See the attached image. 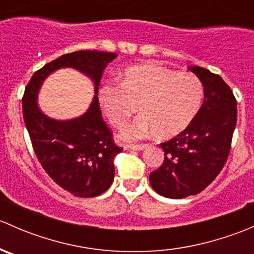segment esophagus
<instances>
[{
    "mask_svg": "<svg viewBox=\"0 0 254 254\" xmlns=\"http://www.w3.org/2000/svg\"><path fill=\"white\" fill-rule=\"evenodd\" d=\"M145 143H130L127 147L131 148V150H136V151H140V150H143L145 148Z\"/></svg>",
    "mask_w": 254,
    "mask_h": 254,
    "instance_id": "esophagus-1",
    "label": "esophagus"
}]
</instances>
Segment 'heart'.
Returning a JSON list of instances; mask_svg holds the SVG:
<instances>
[{"mask_svg": "<svg viewBox=\"0 0 254 254\" xmlns=\"http://www.w3.org/2000/svg\"><path fill=\"white\" fill-rule=\"evenodd\" d=\"M203 97L204 86L195 73L155 64L129 67L122 83L106 82L99 89V103L113 127H124L139 106L142 115L123 132L127 140L153 131L163 137L179 134L198 114Z\"/></svg>", "mask_w": 254, "mask_h": 254, "instance_id": "obj_1", "label": "heart"}]
</instances>
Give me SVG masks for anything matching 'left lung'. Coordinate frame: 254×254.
I'll list each match as a JSON object with an SVG mask.
<instances>
[{
    "instance_id": "1",
    "label": "left lung",
    "mask_w": 254,
    "mask_h": 254,
    "mask_svg": "<svg viewBox=\"0 0 254 254\" xmlns=\"http://www.w3.org/2000/svg\"><path fill=\"white\" fill-rule=\"evenodd\" d=\"M189 70L203 83L204 102L183 131L161 143L165 160L150 173V183L166 198L198 194L216 178L229 157L237 122V101L229 84L200 66Z\"/></svg>"
}]
</instances>
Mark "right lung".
I'll list each match as a JSON object with an SVG mask.
<instances>
[{
    "label": "right lung",
    "mask_w": 254,
    "mask_h": 254,
    "mask_svg": "<svg viewBox=\"0 0 254 254\" xmlns=\"http://www.w3.org/2000/svg\"><path fill=\"white\" fill-rule=\"evenodd\" d=\"M115 53L79 50L65 54L35 71L22 98L23 118L35 156L58 186L79 198L104 193L114 179V157L123 151L102 117L98 97L86 114L73 120L49 119L37 106V93L49 73L73 67L91 76L98 92L99 79Z\"/></svg>",
    "instance_id": "obj_1"
}]
</instances>
